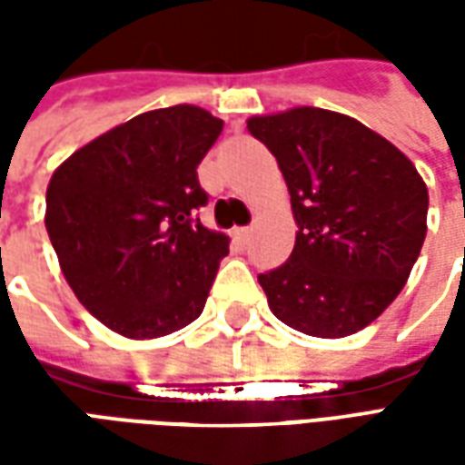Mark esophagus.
<instances>
[{"mask_svg": "<svg viewBox=\"0 0 465 465\" xmlns=\"http://www.w3.org/2000/svg\"><path fill=\"white\" fill-rule=\"evenodd\" d=\"M252 226H243V229H236V239H242V242H249L252 239Z\"/></svg>", "mask_w": 465, "mask_h": 465, "instance_id": "obj_1", "label": "esophagus"}]
</instances>
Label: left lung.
<instances>
[{"instance_id": "obj_1", "label": "left lung", "mask_w": 465, "mask_h": 465, "mask_svg": "<svg viewBox=\"0 0 465 465\" xmlns=\"http://www.w3.org/2000/svg\"><path fill=\"white\" fill-rule=\"evenodd\" d=\"M246 126L276 156L299 226L289 262L259 276L269 309L319 339L366 329L409 282L426 239L420 173L389 139L329 109L296 106Z\"/></svg>"}]
</instances>
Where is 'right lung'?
Returning a JSON list of instances; mask_svg holds the SVG:
<instances>
[{
	"instance_id": "add662e5",
	"label": "right lung",
	"mask_w": 465,
	"mask_h": 465,
	"mask_svg": "<svg viewBox=\"0 0 465 465\" xmlns=\"http://www.w3.org/2000/svg\"><path fill=\"white\" fill-rule=\"evenodd\" d=\"M222 119L193 104L134 116L76 149L46 186V233L86 312L126 339L196 322L229 236L206 229L196 166Z\"/></svg>"
}]
</instances>
